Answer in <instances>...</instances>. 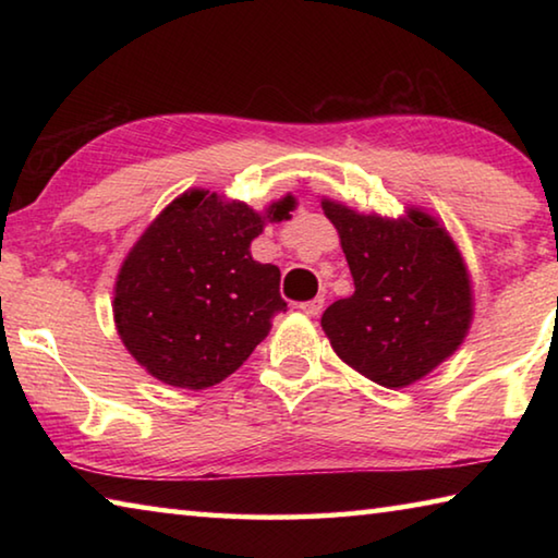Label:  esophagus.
Listing matches in <instances>:
<instances>
[{"instance_id":"34e87169","label":"esophagus","mask_w":558,"mask_h":558,"mask_svg":"<svg viewBox=\"0 0 558 558\" xmlns=\"http://www.w3.org/2000/svg\"><path fill=\"white\" fill-rule=\"evenodd\" d=\"M323 307H325V298H315V300L300 302V310H302V313H305V315H310V317H315V315L323 313Z\"/></svg>"}]
</instances>
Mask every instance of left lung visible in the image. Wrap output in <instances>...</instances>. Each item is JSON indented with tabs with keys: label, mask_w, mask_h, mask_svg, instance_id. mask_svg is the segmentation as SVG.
I'll list each match as a JSON object with an SVG mask.
<instances>
[{
	"label": "left lung",
	"mask_w": 558,
	"mask_h": 558,
	"mask_svg": "<svg viewBox=\"0 0 558 558\" xmlns=\"http://www.w3.org/2000/svg\"><path fill=\"white\" fill-rule=\"evenodd\" d=\"M342 239L354 295L332 302L323 329L366 379L401 389L460 347L472 317L468 270L450 235L421 211L409 221L323 202Z\"/></svg>",
	"instance_id": "1"
}]
</instances>
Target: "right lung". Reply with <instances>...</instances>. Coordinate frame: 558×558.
I'll return each mask as SVG.
<instances>
[{"label": "right lung", "instance_id": "1", "mask_svg": "<svg viewBox=\"0 0 558 558\" xmlns=\"http://www.w3.org/2000/svg\"><path fill=\"white\" fill-rule=\"evenodd\" d=\"M292 196L266 216L209 192H186L135 243L116 282L122 344L159 381L206 389L251 356L286 313L280 270L251 256L263 223L288 219Z\"/></svg>", "mask_w": 558, "mask_h": 558}]
</instances>
